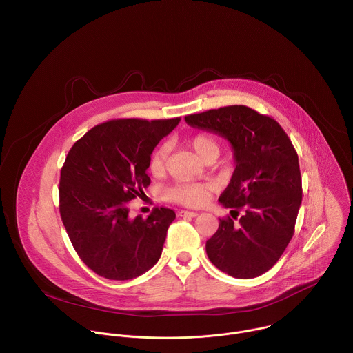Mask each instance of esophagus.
<instances>
[{
    "label": "esophagus",
    "mask_w": 353,
    "mask_h": 353,
    "mask_svg": "<svg viewBox=\"0 0 353 353\" xmlns=\"http://www.w3.org/2000/svg\"><path fill=\"white\" fill-rule=\"evenodd\" d=\"M177 214H179L180 217H196V216H198V213L190 212V210H179Z\"/></svg>",
    "instance_id": "1"
}]
</instances>
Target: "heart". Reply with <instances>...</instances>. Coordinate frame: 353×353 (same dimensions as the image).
I'll list each match as a JSON object with an SVG mask.
<instances>
[{"label": "heart", "instance_id": "heart-1", "mask_svg": "<svg viewBox=\"0 0 353 353\" xmlns=\"http://www.w3.org/2000/svg\"><path fill=\"white\" fill-rule=\"evenodd\" d=\"M191 148L203 162L210 158H217L220 154V143L210 133H196L190 140ZM168 158V145L161 144L151 155L150 170L152 174H161L165 170ZM212 187L203 183H177L166 188L168 199L184 206H201L210 192Z\"/></svg>", "mask_w": 353, "mask_h": 353}]
</instances>
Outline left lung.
<instances>
[{
	"instance_id": "8db88e82",
	"label": "left lung",
	"mask_w": 353,
	"mask_h": 353,
	"mask_svg": "<svg viewBox=\"0 0 353 353\" xmlns=\"http://www.w3.org/2000/svg\"><path fill=\"white\" fill-rule=\"evenodd\" d=\"M185 122L227 139L236 165L219 201L243 214L220 219L206 242L208 257L234 278L260 276L276 264L294 234L303 199L299 155L274 118L246 105L191 114Z\"/></svg>"
}]
</instances>
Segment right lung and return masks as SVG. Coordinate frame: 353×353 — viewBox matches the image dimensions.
<instances>
[{
  "mask_svg": "<svg viewBox=\"0 0 353 353\" xmlns=\"http://www.w3.org/2000/svg\"><path fill=\"white\" fill-rule=\"evenodd\" d=\"M180 122L114 119L85 133L68 151L60 172V216L81 260L111 281L137 278L162 253L176 213L155 208L129 217V201L144 195L157 144Z\"/></svg>",
  "mask_w": 353,
  "mask_h": 353,
  "instance_id": "obj_1",
  "label": "right lung"
}]
</instances>
